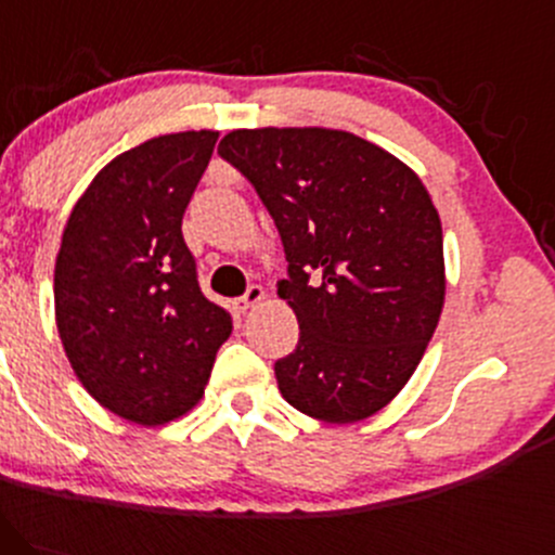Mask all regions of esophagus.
Returning <instances> with one entry per match:
<instances>
[{"label":"esophagus","mask_w":555,"mask_h":555,"mask_svg":"<svg viewBox=\"0 0 555 555\" xmlns=\"http://www.w3.org/2000/svg\"><path fill=\"white\" fill-rule=\"evenodd\" d=\"M261 298H264V288H261V285H248L246 294L241 298H235L233 307H235V311H241V314H244V311L257 307Z\"/></svg>","instance_id":"1"}]
</instances>
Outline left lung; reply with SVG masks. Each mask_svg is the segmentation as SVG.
Listing matches in <instances>:
<instances>
[{
	"mask_svg": "<svg viewBox=\"0 0 555 555\" xmlns=\"http://www.w3.org/2000/svg\"><path fill=\"white\" fill-rule=\"evenodd\" d=\"M217 154L254 185L288 261L278 294L301 333L275 361L280 393L333 425L379 412L443 309V228L422 180L346 130H233Z\"/></svg>",
	"mask_w": 555,
	"mask_h": 555,
	"instance_id": "left-lung-1",
	"label": "left lung"
}]
</instances>
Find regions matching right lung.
<instances>
[{
	"label": "right lung",
	"instance_id": "add662e5",
	"mask_svg": "<svg viewBox=\"0 0 555 555\" xmlns=\"http://www.w3.org/2000/svg\"><path fill=\"white\" fill-rule=\"evenodd\" d=\"M215 143V130H185L120 154L91 180L62 233V346L83 388L135 425L189 412L233 330L198 288L180 230Z\"/></svg>",
	"mask_w": 555,
	"mask_h": 555
}]
</instances>
